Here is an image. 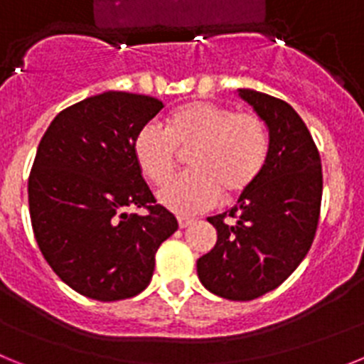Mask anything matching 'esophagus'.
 <instances>
[{"label":"esophagus","mask_w":364,"mask_h":364,"mask_svg":"<svg viewBox=\"0 0 364 364\" xmlns=\"http://www.w3.org/2000/svg\"><path fill=\"white\" fill-rule=\"evenodd\" d=\"M193 218H189V217H178V226L180 228H188V226H191L193 224Z\"/></svg>","instance_id":"34e87169"}]
</instances>
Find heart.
I'll list each match as a JSON object with an SVG mask.
<instances>
[{
	"label": "heart",
	"mask_w": 364,
	"mask_h": 364,
	"mask_svg": "<svg viewBox=\"0 0 364 364\" xmlns=\"http://www.w3.org/2000/svg\"><path fill=\"white\" fill-rule=\"evenodd\" d=\"M164 125L166 129L154 124L140 127L133 153L144 175L154 186H164L175 173L180 151L192 149L191 171L159 193L160 202L176 213L208 210L220 193L228 200L240 197L253 188L268 160V127L253 112L193 100L173 109Z\"/></svg>",
	"instance_id": "heart-1"
}]
</instances>
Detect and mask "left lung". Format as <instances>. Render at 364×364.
Here are the masks:
<instances>
[{
    "label": "left lung",
    "mask_w": 364,
    "mask_h": 364,
    "mask_svg": "<svg viewBox=\"0 0 364 364\" xmlns=\"http://www.w3.org/2000/svg\"><path fill=\"white\" fill-rule=\"evenodd\" d=\"M269 131L266 166L226 213L210 217L217 244L197 260L204 288L230 301H252L281 286L315 239L323 198L321 156L295 109L284 100L239 89Z\"/></svg>",
    "instance_id": "left-lung-1"
}]
</instances>
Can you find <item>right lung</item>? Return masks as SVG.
I'll return each mask as SVG.
<instances>
[{
    "mask_svg": "<svg viewBox=\"0 0 364 364\" xmlns=\"http://www.w3.org/2000/svg\"><path fill=\"white\" fill-rule=\"evenodd\" d=\"M160 100L107 91L63 109L45 131L28 176L32 231L58 277L96 301L147 288L154 253L178 222L156 204L133 153ZM142 207L146 213L134 214Z\"/></svg>",
    "mask_w": 364,
    "mask_h": 364,
    "instance_id": "obj_1",
    "label": "right lung"
}]
</instances>
